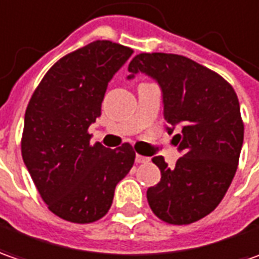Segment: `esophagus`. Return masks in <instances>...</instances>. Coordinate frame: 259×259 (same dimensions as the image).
<instances>
[{
    "label": "esophagus",
    "instance_id": "obj_1",
    "mask_svg": "<svg viewBox=\"0 0 259 259\" xmlns=\"http://www.w3.org/2000/svg\"><path fill=\"white\" fill-rule=\"evenodd\" d=\"M149 160H150L149 157L140 156V155H136V162H138V163H147Z\"/></svg>",
    "mask_w": 259,
    "mask_h": 259
}]
</instances>
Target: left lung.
<instances>
[{
  "label": "left lung",
  "mask_w": 259,
  "mask_h": 259,
  "mask_svg": "<svg viewBox=\"0 0 259 259\" xmlns=\"http://www.w3.org/2000/svg\"><path fill=\"white\" fill-rule=\"evenodd\" d=\"M130 76L156 80L163 97V116L182 157L169 167L162 156L152 162L160 182L147 189V202L157 218L188 225L206 217L225 196L235 176L244 143V123L235 90L225 78L191 58L142 53L130 61Z\"/></svg>",
  "instance_id": "obj_1"
}]
</instances>
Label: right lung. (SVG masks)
Instances as JSON below:
<instances>
[{
    "label": "right lung",
    "mask_w": 259,
    "mask_h": 259,
    "mask_svg": "<svg viewBox=\"0 0 259 259\" xmlns=\"http://www.w3.org/2000/svg\"><path fill=\"white\" fill-rule=\"evenodd\" d=\"M132 54L112 41H93L60 58L27 106L23 160L42 201L61 219L90 224L103 218L116 185L135 163L129 143L92 145L87 132L102 114L109 81Z\"/></svg>",
    "instance_id": "obj_1"
}]
</instances>
